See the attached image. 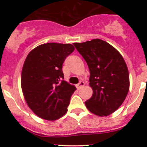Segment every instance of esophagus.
<instances>
[{
	"instance_id": "esophagus-1",
	"label": "esophagus",
	"mask_w": 147,
	"mask_h": 147,
	"mask_svg": "<svg viewBox=\"0 0 147 147\" xmlns=\"http://www.w3.org/2000/svg\"><path fill=\"white\" fill-rule=\"evenodd\" d=\"M84 85H85V84H84V82H80L78 84H77V85H76V87H77V89H79H79H80L81 88L83 87Z\"/></svg>"
}]
</instances>
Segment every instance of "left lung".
Wrapping results in <instances>:
<instances>
[{
    "instance_id": "8db88e82",
    "label": "left lung",
    "mask_w": 147,
    "mask_h": 147,
    "mask_svg": "<svg viewBox=\"0 0 147 147\" xmlns=\"http://www.w3.org/2000/svg\"><path fill=\"white\" fill-rule=\"evenodd\" d=\"M73 45L90 70L93 94L85 102L87 109L97 115H109L122 105L129 92V71L124 59L112 45L98 38Z\"/></svg>"
}]
</instances>
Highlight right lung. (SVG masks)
Segmentation results:
<instances>
[{
  "instance_id": "1",
  "label": "right lung",
  "mask_w": 147,
  "mask_h": 147,
  "mask_svg": "<svg viewBox=\"0 0 147 147\" xmlns=\"http://www.w3.org/2000/svg\"><path fill=\"white\" fill-rule=\"evenodd\" d=\"M75 50L71 44L48 43L28 54L21 87L27 104L42 119L56 120L66 113L76 88L63 80V63Z\"/></svg>"
}]
</instances>
